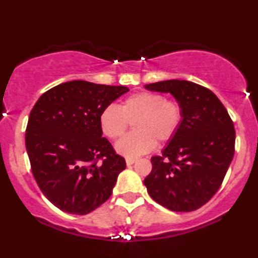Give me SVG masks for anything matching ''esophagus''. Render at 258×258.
Here are the masks:
<instances>
[{
    "instance_id": "obj_1",
    "label": "esophagus",
    "mask_w": 258,
    "mask_h": 258,
    "mask_svg": "<svg viewBox=\"0 0 258 258\" xmlns=\"http://www.w3.org/2000/svg\"><path fill=\"white\" fill-rule=\"evenodd\" d=\"M136 161H137V160L132 159V157H127V159H126V164H127V166H131V164L135 163Z\"/></svg>"
}]
</instances>
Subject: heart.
Returning <instances> with one entry per match:
<instances>
[{
	"mask_svg": "<svg viewBox=\"0 0 258 258\" xmlns=\"http://www.w3.org/2000/svg\"><path fill=\"white\" fill-rule=\"evenodd\" d=\"M184 110L176 101H168L163 95L142 91L130 96L119 107L110 104L99 115V127L105 137L116 139L133 122L135 133L115 144V150L125 157H138L151 151L156 141L168 142L181 125Z\"/></svg>",
	"mask_w": 258,
	"mask_h": 258,
	"instance_id": "1",
	"label": "heart"
}]
</instances>
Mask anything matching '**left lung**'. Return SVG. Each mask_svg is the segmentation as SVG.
<instances>
[{
  "mask_svg": "<svg viewBox=\"0 0 258 258\" xmlns=\"http://www.w3.org/2000/svg\"><path fill=\"white\" fill-rule=\"evenodd\" d=\"M149 91L170 94L184 110L178 132L151 157L144 185L155 202L173 212H194L218 192L234 155L233 122L209 89L188 80L147 84Z\"/></svg>",
  "mask_w": 258,
  "mask_h": 258,
  "instance_id": "8db88e82",
  "label": "left lung"
}]
</instances>
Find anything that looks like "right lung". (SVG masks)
Masks as SVG:
<instances>
[{
	"mask_svg": "<svg viewBox=\"0 0 258 258\" xmlns=\"http://www.w3.org/2000/svg\"><path fill=\"white\" fill-rule=\"evenodd\" d=\"M127 91L72 80L44 92L31 110L25 135L31 170L43 195L62 212L91 213L110 197L126 168L125 159L102 137L99 115Z\"/></svg>",
	"mask_w": 258,
	"mask_h": 258,
	"instance_id": "1",
	"label": "right lung"
}]
</instances>
